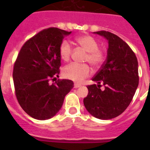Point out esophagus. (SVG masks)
<instances>
[{
	"label": "esophagus",
	"mask_w": 150,
	"mask_h": 150,
	"mask_svg": "<svg viewBox=\"0 0 150 150\" xmlns=\"http://www.w3.org/2000/svg\"><path fill=\"white\" fill-rule=\"evenodd\" d=\"M81 86V85L80 84H78V83H75V84H74V88H79V87H80Z\"/></svg>",
	"instance_id": "34e87169"
}]
</instances>
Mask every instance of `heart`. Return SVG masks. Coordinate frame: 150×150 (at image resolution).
<instances>
[{
  "label": "heart",
  "mask_w": 150,
  "mask_h": 150,
  "mask_svg": "<svg viewBox=\"0 0 150 150\" xmlns=\"http://www.w3.org/2000/svg\"><path fill=\"white\" fill-rule=\"evenodd\" d=\"M76 43L87 52L86 61L95 68L99 67L104 60V54L98 50V43L89 35L79 36L75 39ZM72 53V46L68 41H63L59 47V55L61 59L67 62ZM91 74V69L86 64L72 63L66 66L63 70L64 77L76 83H80L88 77Z\"/></svg>",
  "instance_id": "heart-1"
}]
</instances>
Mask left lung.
Returning a JSON list of instances; mask_svg holds the SVG:
<instances>
[{"label": "left lung", "mask_w": 150, "mask_h": 150, "mask_svg": "<svg viewBox=\"0 0 150 150\" xmlns=\"http://www.w3.org/2000/svg\"><path fill=\"white\" fill-rule=\"evenodd\" d=\"M108 43L107 59L92 78L83 99L86 109L94 117L110 120L122 113L133 98L139 83L138 62L132 49L116 34L105 30L94 32ZM100 84L105 86L100 90Z\"/></svg>", "instance_id": "obj_1"}]
</instances>
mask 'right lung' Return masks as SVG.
<instances>
[{"instance_id": "right-lung-1", "label": "right lung", "mask_w": 150, "mask_h": 150, "mask_svg": "<svg viewBox=\"0 0 150 150\" xmlns=\"http://www.w3.org/2000/svg\"><path fill=\"white\" fill-rule=\"evenodd\" d=\"M71 34L56 28L45 29L28 40L17 57L13 73L16 95L24 111L36 120L56 115L74 88L69 79L50 84L52 78L59 76L62 40Z\"/></svg>"}]
</instances>
